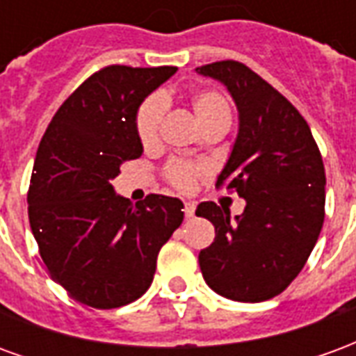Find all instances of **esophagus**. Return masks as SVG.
<instances>
[{
	"instance_id": "obj_1",
	"label": "esophagus",
	"mask_w": 356,
	"mask_h": 356,
	"mask_svg": "<svg viewBox=\"0 0 356 356\" xmlns=\"http://www.w3.org/2000/svg\"><path fill=\"white\" fill-rule=\"evenodd\" d=\"M194 209H196V206H194V202H185V216L191 219V217H194Z\"/></svg>"
}]
</instances>
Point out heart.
Segmentation results:
<instances>
[{
    "label": "heart",
    "mask_w": 356,
    "mask_h": 356,
    "mask_svg": "<svg viewBox=\"0 0 356 356\" xmlns=\"http://www.w3.org/2000/svg\"><path fill=\"white\" fill-rule=\"evenodd\" d=\"M191 106L206 129L211 125H229L231 124L232 110L231 102L219 89L204 88L196 89L191 95ZM163 112H165V101L160 95H150L140 102L135 114V131L137 137L145 145L150 147L158 140L160 125H162ZM209 163L202 160H191V158H171L170 162L163 165V177L173 188L181 193L193 191L198 179L209 173Z\"/></svg>",
    "instance_id": "heart-1"
}]
</instances>
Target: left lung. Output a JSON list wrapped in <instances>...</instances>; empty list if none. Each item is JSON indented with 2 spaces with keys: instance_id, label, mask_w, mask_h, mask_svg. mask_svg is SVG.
<instances>
[{
  "instance_id": "left-lung-1",
  "label": "left lung",
  "mask_w": 356,
  "mask_h": 356,
  "mask_svg": "<svg viewBox=\"0 0 356 356\" xmlns=\"http://www.w3.org/2000/svg\"><path fill=\"white\" fill-rule=\"evenodd\" d=\"M196 70L223 81L238 106V137L217 186L246 200L236 221L216 202L196 208V216L216 227L213 244L198 255L202 275L223 298L267 301L301 273L321 234L326 202L321 150L299 110L252 68L217 60Z\"/></svg>"
}]
</instances>
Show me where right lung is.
<instances>
[{
	"mask_svg": "<svg viewBox=\"0 0 356 356\" xmlns=\"http://www.w3.org/2000/svg\"><path fill=\"white\" fill-rule=\"evenodd\" d=\"M175 66L110 65L89 76L51 120L28 188V217L45 267L68 296L116 309L152 284L160 248L183 223V202L148 194L139 204L110 185L143 154L135 114Z\"/></svg>",
	"mask_w": 356,
	"mask_h": 356,
	"instance_id": "obj_1",
	"label": "right lung"
}]
</instances>
